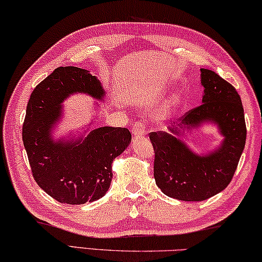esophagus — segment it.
<instances>
[{"instance_id":"obj_1","label":"esophagus","mask_w":262,"mask_h":262,"mask_svg":"<svg viewBox=\"0 0 262 262\" xmlns=\"http://www.w3.org/2000/svg\"><path fill=\"white\" fill-rule=\"evenodd\" d=\"M133 135L135 136V138H143L144 135H146V130H144V126L143 123L141 121H136L134 123V126H133Z\"/></svg>"}]
</instances>
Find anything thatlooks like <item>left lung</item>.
<instances>
[{
  "mask_svg": "<svg viewBox=\"0 0 262 262\" xmlns=\"http://www.w3.org/2000/svg\"><path fill=\"white\" fill-rule=\"evenodd\" d=\"M204 87L202 105L169 126L167 132L149 134L155 152L154 177L168 197L185 202H201L214 196L230 184L246 142V123L240 95L225 79L201 69ZM204 122L215 123L224 141L217 151L206 156L194 154L179 140L182 131Z\"/></svg>",
  "mask_w": 262,
  "mask_h": 262,
  "instance_id": "8db88e82",
  "label": "left lung"
}]
</instances>
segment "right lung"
Segmentation results:
<instances>
[{
    "mask_svg": "<svg viewBox=\"0 0 262 262\" xmlns=\"http://www.w3.org/2000/svg\"><path fill=\"white\" fill-rule=\"evenodd\" d=\"M73 93L98 100L101 82L87 70L58 68L32 91L22 136L32 176L49 196L77 205L101 198L110 189L112 163L132 141L127 128L100 127L77 140H53L52 129L63 115V102Z\"/></svg>",
    "mask_w": 262,
    "mask_h": 262,
    "instance_id": "right-lung-1",
    "label": "right lung"
}]
</instances>
